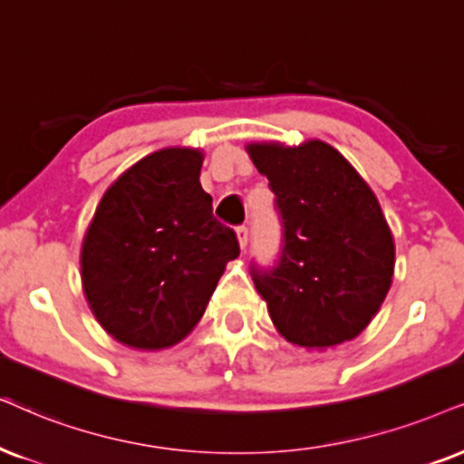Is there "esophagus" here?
<instances>
[{"label": "esophagus", "mask_w": 464, "mask_h": 464, "mask_svg": "<svg viewBox=\"0 0 464 464\" xmlns=\"http://www.w3.org/2000/svg\"><path fill=\"white\" fill-rule=\"evenodd\" d=\"M248 227H237V242H239V248L246 250L248 248Z\"/></svg>", "instance_id": "1"}]
</instances>
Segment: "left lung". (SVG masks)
I'll use <instances>...</instances> for the list:
<instances>
[{
    "label": "left lung",
    "instance_id": "1",
    "mask_svg": "<svg viewBox=\"0 0 464 464\" xmlns=\"http://www.w3.org/2000/svg\"><path fill=\"white\" fill-rule=\"evenodd\" d=\"M246 151L269 179L285 228L278 263L250 272L276 330L319 351L360 336L388 295L396 255L371 186L319 139Z\"/></svg>",
    "mask_w": 464,
    "mask_h": 464
}]
</instances>
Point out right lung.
<instances>
[{
  "instance_id": "obj_1",
  "label": "right lung",
  "mask_w": 464,
  "mask_h": 464,
  "mask_svg": "<svg viewBox=\"0 0 464 464\" xmlns=\"http://www.w3.org/2000/svg\"><path fill=\"white\" fill-rule=\"evenodd\" d=\"M201 164L195 148L140 158L109 186L85 231V300L130 349H167L188 336L239 255L236 231L214 218L201 188Z\"/></svg>"
}]
</instances>
